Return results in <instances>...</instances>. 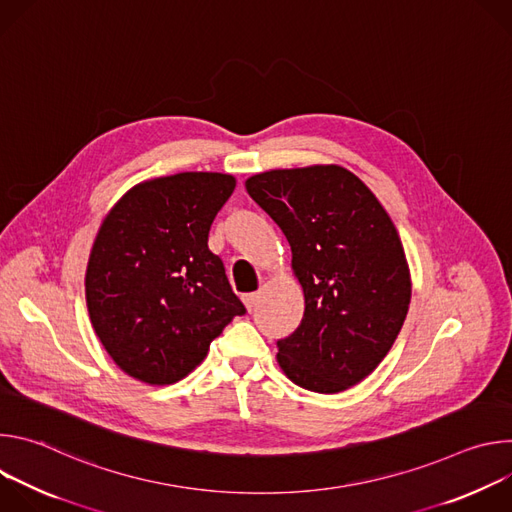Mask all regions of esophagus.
<instances>
[{"label":"esophagus","instance_id":"34e87169","mask_svg":"<svg viewBox=\"0 0 512 512\" xmlns=\"http://www.w3.org/2000/svg\"><path fill=\"white\" fill-rule=\"evenodd\" d=\"M241 300H243L245 308L251 312V310H253V306H255V304H257V300H259V294H245Z\"/></svg>","mask_w":512,"mask_h":512}]
</instances>
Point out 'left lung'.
Returning <instances> with one entry per match:
<instances>
[{"mask_svg": "<svg viewBox=\"0 0 512 512\" xmlns=\"http://www.w3.org/2000/svg\"><path fill=\"white\" fill-rule=\"evenodd\" d=\"M249 196L291 247L306 310L277 342L289 381L340 393L367 379L391 350L411 302V273L391 216L358 176L336 164L247 178Z\"/></svg>", "mask_w": 512, "mask_h": 512, "instance_id": "1", "label": "left lung"}]
</instances>
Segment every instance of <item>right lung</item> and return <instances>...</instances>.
<instances>
[{
	"label": "right lung",
	"instance_id": "right-lung-1",
	"mask_svg": "<svg viewBox=\"0 0 512 512\" xmlns=\"http://www.w3.org/2000/svg\"><path fill=\"white\" fill-rule=\"evenodd\" d=\"M235 176L180 172L129 188L95 237L85 296L101 344L129 377L172 385L245 314L223 261L208 249Z\"/></svg>",
	"mask_w": 512,
	"mask_h": 512
}]
</instances>
